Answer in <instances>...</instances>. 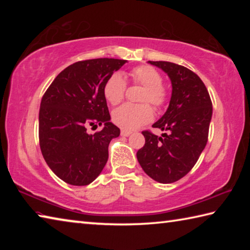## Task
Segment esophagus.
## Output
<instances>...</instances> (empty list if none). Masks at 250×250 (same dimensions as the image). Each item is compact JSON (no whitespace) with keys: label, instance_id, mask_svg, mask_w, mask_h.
Instances as JSON below:
<instances>
[{"label":"esophagus","instance_id":"esophagus-1","mask_svg":"<svg viewBox=\"0 0 250 250\" xmlns=\"http://www.w3.org/2000/svg\"><path fill=\"white\" fill-rule=\"evenodd\" d=\"M132 133L131 131H128V130H121V135L122 137H129V135Z\"/></svg>","mask_w":250,"mask_h":250}]
</instances>
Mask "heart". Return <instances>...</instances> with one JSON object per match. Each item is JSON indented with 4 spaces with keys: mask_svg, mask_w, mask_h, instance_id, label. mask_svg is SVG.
Here are the masks:
<instances>
[{
    "mask_svg": "<svg viewBox=\"0 0 250 250\" xmlns=\"http://www.w3.org/2000/svg\"><path fill=\"white\" fill-rule=\"evenodd\" d=\"M134 83L146 87L142 101H149L155 107H162L167 103V92L162 84V76L151 66H139L131 71ZM126 83L124 75L116 71L109 76L104 84V96L111 104H117L124 99ZM153 118V110L149 104H125L112 113L113 122L125 130H133L150 122Z\"/></svg>",
    "mask_w": 250,
    "mask_h": 250,
    "instance_id": "obj_1",
    "label": "heart"
}]
</instances>
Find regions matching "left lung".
<instances>
[{"mask_svg": "<svg viewBox=\"0 0 250 250\" xmlns=\"http://www.w3.org/2000/svg\"><path fill=\"white\" fill-rule=\"evenodd\" d=\"M147 62L168 76L172 95L166 113L152 125L167 133L143 131L146 143L137 159L151 179L173 183L192 170L204 150L213 107L204 83L192 70L170 62Z\"/></svg>", "mask_w": 250, "mask_h": 250, "instance_id": "left-lung-1", "label": "left lung"}]
</instances>
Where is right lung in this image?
Instances as JSON below:
<instances>
[{
	"label": "right lung",
	"mask_w": 250,
	"mask_h": 250,
	"mask_svg": "<svg viewBox=\"0 0 250 250\" xmlns=\"http://www.w3.org/2000/svg\"><path fill=\"white\" fill-rule=\"evenodd\" d=\"M126 62L97 58L77 62L54 79L42 98L40 146L55 174L76 186L90 184L108 161V146L120 129L110 122L104 84ZM103 125L94 135L88 126Z\"/></svg>",
	"instance_id": "obj_1"
}]
</instances>
